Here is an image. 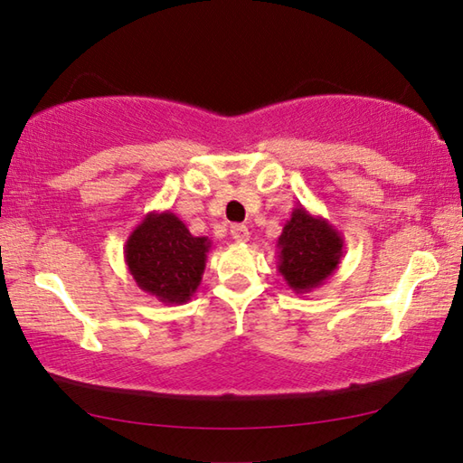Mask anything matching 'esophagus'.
<instances>
[{
  "instance_id": "esophagus-1",
  "label": "esophagus",
  "mask_w": 463,
  "mask_h": 463,
  "mask_svg": "<svg viewBox=\"0 0 463 463\" xmlns=\"http://www.w3.org/2000/svg\"><path fill=\"white\" fill-rule=\"evenodd\" d=\"M231 237H232L234 241H237V242H247L249 237H250L247 224H241V222L232 224V226H231Z\"/></svg>"
}]
</instances>
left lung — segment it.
<instances>
[{
    "label": "left lung",
    "mask_w": 463,
    "mask_h": 463,
    "mask_svg": "<svg viewBox=\"0 0 463 463\" xmlns=\"http://www.w3.org/2000/svg\"><path fill=\"white\" fill-rule=\"evenodd\" d=\"M277 249V269L282 279L297 294H307L336 272L344 254V237L326 219L298 204L282 226Z\"/></svg>",
    "instance_id": "8db88e82"
}]
</instances>
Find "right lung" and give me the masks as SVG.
<instances>
[{"label": "right lung", "mask_w": 463, "mask_h": 463, "mask_svg": "<svg viewBox=\"0 0 463 463\" xmlns=\"http://www.w3.org/2000/svg\"><path fill=\"white\" fill-rule=\"evenodd\" d=\"M211 241L193 237L171 211L149 213L125 242V262L143 292L165 304L191 300L203 280Z\"/></svg>", "instance_id": "1"}]
</instances>
